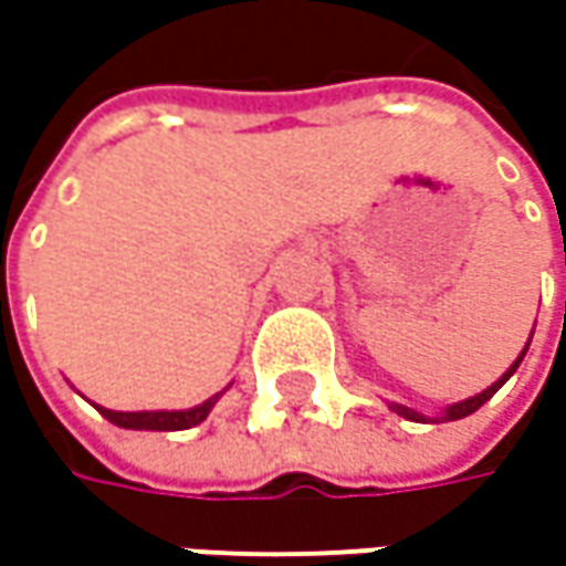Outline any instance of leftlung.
Here are the masks:
<instances>
[{"label": "left lung", "instance_id": "1", "mask_svg": "<svg viewBox=\"0 0 566 566\" xmlns=\"http://www.w3.org/2000/svg\"><path fill=\"white\" fill-rule=\"evenodd\" d=\"M530 339H533V337H530ZM526 349H530V343H526ZM526 349H523V353L516 356V361H513L511 368H507V371H504L501 378L494 380L491 387H485L482 394H475V397H469V400H460V402H453V406H444V409H441L438 416H422V412H416V409H409V406H402V402H387V406H390V409H394L397 416L409 419V422H457V419H463V416H472V412H475V409H479L482 402H489L491 397L497 394V387H501V384H504V380L511 378L513 371L520 368V361H523V356H526Z\"/></svg>", "mask_w": 566, "mask_h": 566}]
</instances>
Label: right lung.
<instances>
[{"label":"right lung","mask_w":566,"mask_h":566,"mask_svg":"<svg viewBox=\"0 0 566 566\" xmlns=\"http://www.w3.org/2000/svg\"><path fill=\"white\" fill-rule=\"evenodd\" d=\"M217 397L198 402L191 409H157V412H113V409H103V406H97V409L109 422L119 424V428H135V431H182V428L205 422Z\"/></svg>","instance_id":"right-lung-1"}]
</instances>
